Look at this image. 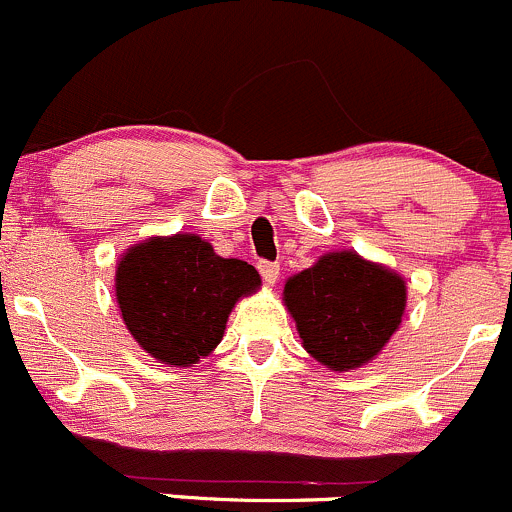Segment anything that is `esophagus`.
I'll use <instances>...</instances> for the list:
<instances>
[{"instance_id": "34e87169", "label": "esophagus", "mask_w": 512, "mask_h": 512, "mask_svg": "<svg viewBox=\"0 0 512 512\" xmlns=\"http://www.w3.org/2000/svg\"><path fill=\"white\" fill-rule=\"evenodd\" d=\"M258 273L266 283H276L278 276H281V266L273 261H258Z\"/></svg>"}]
</instances>
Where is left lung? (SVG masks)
I'll list each match as a JSON object with an SVG mask.
<instances>
[{
  "instance_id": "8db88e82",
  "label": "left lung",
  "mask_w": 512,
  "mask_h": 512,
  "mask_svg": "<svg viewBox=\"0 0 512 512\" xmlns=\"http://www.w3.org/2000/svg\"><path fill=\"white\" fill-rule=\"evenodd\" d=\"M283 298L305 350L347 372L370 362L399 328L407 286L397 273L342 251L288 278Z\"/></svg>"
}]
</instances>
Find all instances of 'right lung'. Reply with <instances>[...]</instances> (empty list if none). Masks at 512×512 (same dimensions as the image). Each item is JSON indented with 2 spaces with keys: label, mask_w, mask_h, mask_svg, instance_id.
I'll list each match as a JSON object with an SVG mask.
<instances>
[{
  "label": "right lung",
  "mask_w": 512,
  "mask_h": 512,
  "mask_svg": "<svg viewBox=\"0 0 512 512\" xmlns=\"http://www.w3.org/2000/svg\"><path fill=\"white\" fill-rule=\"evenodd\" d=\"M261 278L239 258H221L194 234L133 246L115 273L120 313L130 335L155 360L189 367L224 337L226 318Z\"/></svg>",
  "instance_id": "right-lung-1"
}]
</instances>
